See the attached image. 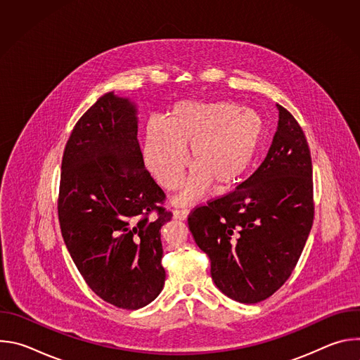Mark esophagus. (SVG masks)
I'll return each mask as SVG.
<instances>
[{
    "mask_svg": "<svg viewBox=\"0 0 360 360\" xmlns=\"http://www.w3.org/2000/svg\"><path fill=\"white\" fill-rule=\"evenodd\" d=\"M189 217V211L182 208V210H175L174 211V218L175 219H179V221H186Z\"/></svg>",
    "mask_w": 360,
    "mask_h": 360,
    "instance_id": "34e87169",
    "label": "esophagus"
}]
</instances>
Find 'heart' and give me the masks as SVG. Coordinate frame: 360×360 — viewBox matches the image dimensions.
Returning a JSON list of instances; mask_svg holds the SVG:
<instances>
[{"instance_id":"heart-1","label":"heart","mask_w":360,"mask_h":360,"mask_svg":"<svg viewBox=\"0 0 360 360\" xmlns=\"http://www.w3.org/2000/svg\"><path fill=\"white\" fill-rule=\"evenodd\" d=\"M265 132L262 117L228 101L182 99L175 102L165 121L150 120L143 132L142 160L152 176L167 189L182 184L175 198L179 205L198 200L210 191L231 186L249 169Z\"/></svg>"}]
</instances>
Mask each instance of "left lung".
I'll return each mask as SVG.
<instances>
[{"label": "left lung", "instance_id": "obj_1", "mask_svg": "<svg viewBox=\"0 0 360 360\" xmlns=\"http://www.w3.org/2000/svg\"><path fill=\"white\" fill-rule=\"evenodd\" d=\"M276 108L278 129L261 167L188 218L217 288L240 303L262 302L288 281L314 224L309 145L293 115Z\"/></svg>", "mask_w": 360, "mask_h": 360}]
</instances>
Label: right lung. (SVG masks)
Wrapping results in <instances>:
<instances>
[{"mask_svg": "<svg viewBox=\"0 0 360 360\" xmlns=\"http://www.w3.org/2000/svg\"><path fill=\"white\" fill-rule=\"evenodd\" d=\"M138 142V107L114 91L98 98L65 145L58 200L61 233L88 286L122 309H139L165 283L160 203ZM158 211V217L150 214Z\"/></svg>", "mask_w": 360, "mask_h": 360, "instance_id": "1", "label": "right lung"}]
</instances>
